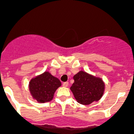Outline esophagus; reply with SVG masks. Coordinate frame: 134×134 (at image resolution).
<instances>
[{"label": "esophagus", "mask_w": 134, "mask_h": 134, "mask_svg": "<svg viewBox=\"0 0 134 134\" xmlns=\"http://www.w3.org/2000/svg\"><path fill=\"white\" fill-rule=\"evenodd\" d=\"M69 85V83L68 82H64L63 83V87H67V86Z\"/></svg>", "instance_id": "1"}]
</instances>
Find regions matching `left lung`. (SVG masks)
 I'll use <instances>...</instances> for the list:
<instances>
[{
  "label": "left lung",
  "mask_w": 134,
  "mask_h": 134,
  "mask_svg": "<svg viewBox=\"0 0 134 134\" xmlns=\"http://www.w3.org/2000/svg\"><path fill=\"white\" fill-rule=\"evenodd\" d=\"M73 79L74 83L70 90L78 103L90 105L99 101L103 96L105 83L102 78L80 71L73 76Z\"/></svg>",
  "instance_id": "1"
}]
</instances>
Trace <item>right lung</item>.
<instances>
[{"label":"right lung","mask_w":134,"mask_h":134,"mask_svg":"<svg viewBox=\"0 0 134 134\" xmlns=\"http://www.w3.org/2000/svg\"><path fill=\"white\" fill-rule=\"evenodd\" d=\"M61 85L58 78L49 71H44L31 79L29 84L31 95L38 103H46L53 99L55 92Z\"/></svg>","instance_id":"obj_1"}]
</instances>
